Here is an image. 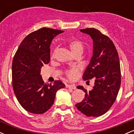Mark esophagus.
Listing matches in <instances>:
<instances>
[{
    "instance_id": "34e87169",
    "label": "esophagus",
    "mask_w": 134,
    "mask_h": 134,
    "mask_svg": "<svg viewBox=\"0 0 134 134\" xmlns=\"http://www.w3.org/2000/svg\"><path fill=\"white\" fill-rule=\"evenodd\" d=\"M66 87H68V88L72 89V90H76V86L74 85V84H67V85H66Z\"/></svg>"
}]
</instances>
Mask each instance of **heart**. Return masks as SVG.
<instances>
[{
    "label": "heart",
    "instance_id": "heart-1",
    "mask_svg": "<svg viewBox=\"0 0 134 134\" xmlns=\"http://www.w3.org/2000/svg\"><path fill=\"white\" fill-rule=\"evenodd\" d=\"M69 47L71 49L72 52L74 53L75 55L78 53H82L83 50H84V44L81 41L77 40H72L69 43ZM57 51V48L55 49L54 52H53V54H52V57H54ZM66 74L67 76L70 79L74 80L76 79L79 75V69L77 67H73V68L69 69L66 71Z\"/></svg>",
    "mask_w": 134,
    "mask_h": 134
}]
</instances>
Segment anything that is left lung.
<instances>
[{"label": "left lung", "instance_id": "obj_1", "mask_svg": "<svg viewBox=\"0 0 134 134\" xmlns=\"http://www.w3.org/2000/svg\"><path fill=\"white\" fill-rule=\"evenodd\" d=\"M93 41V56L82 79L94 80L93 90L87 91L82 86L77 89L85 92V98L76 104L87 116L98 117L104 114L116 100L121 84V72L117 50L113 41L95 28L80 30Z\"/></svg>", "mask_w": 134, "mask_h": 134}]
</instances>
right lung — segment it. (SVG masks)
I'll list each match as a JSON object with an SVG mask.
<instances>
[{
	"label": "right lung",
	"instance_id": "1",
	"mask_svg": "<svg viewBox=\"0 0 134 134\" xmlns=\"http://www.w3.org/2000/svg\"><path fill=\"white\" fill-rule=\"evenodd\" d=\"M63 32L48 27L32 32L21 43L14 57L13 90L20 104L30 113H45L53 105L57 91L65 86L61 81L46 84L40 75L43 65L50 62L52 40Z\"/></svg>",
	"mask_w": 134,
	"mask_h": 134
}]
</instances>
